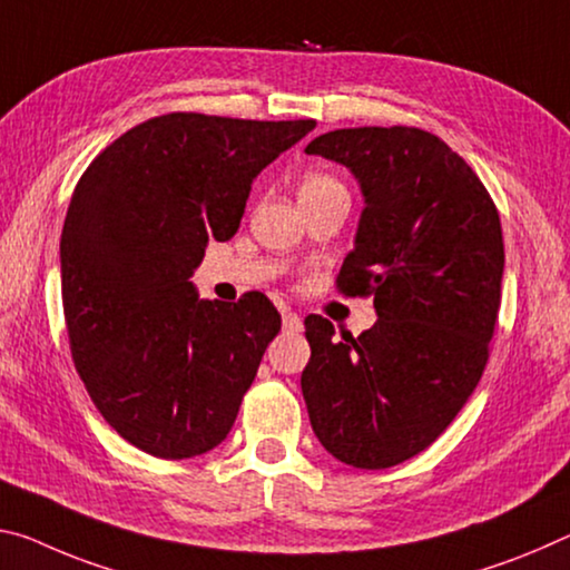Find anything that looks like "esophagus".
Segmentation results:
<instances>
[{"label":"esophagus","mask_w":570,"mask_h":570,"mask_svg":"<svg viewBox=\"0 0 570 570\" xmlns=\"http://www.w3.org/2000/svg\"><path fill=\"white\" fill-rule=\"evenodd\" d=\"M284 330H288V332H299L304 324H302V317L296 312H288V309H284Z\"/></svg>","instance_id":"obj_1"}]
</instances>
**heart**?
<instances>
[{"instance_id":"heart-1","label":"heart","mask_w":570,"mask_h":570,"mask_svg":"<svg viewBox=\"0 0 570 570\" xmlns=\"http://www.w3.org/2000/svg\"><path fill=\"white\" fill-rule=\"evenodd\" d=\"M334 187H342L334 177L324 175V171H306L304 179H302V189H299V195L324 193V189H334Z\"/></svg>"}]
</instances>
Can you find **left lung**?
<instances>
[{
    "instance_id": "left-lung-1",
    "label": "left lung",
    "mask_w": 570,
    "mask_h": 570,
    "mask_svg": "<svg viewBox=\"0 0 570 570\" xmlns=\"http://www.w3.org/2000/svg\"><path fill=\"white\" fill-rule=\"evenodd\" d=\"M350 167L365 195L345 296H373V330L334 340L304 320L312 357L302 393L312 429L357 469L409 462L446 431L490 360L502 299L500 213L482 179L436 134L360 126L306 147Z\"/></svg>"
}]
</instances>
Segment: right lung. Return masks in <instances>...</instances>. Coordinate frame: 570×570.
<instances>
[{"instance_id": "add662e5", "label": "right lung", "mask_w": 570, "mask_h": 570, "mask_svg": "<svg viewBox=\"0 0 570 570\" xmlns=\"http://www.w3.org/2000/svg\"><path fill=\"white\" fill-rule=\"evenodd\" d=\"M317 121L165 114L90 161L60 236L70 355L121 439L157 459L228 436L282 314L261 292L197 299L207 243L236 236L253 177Z\"/></svg>"}]
</instances>
